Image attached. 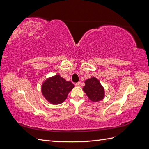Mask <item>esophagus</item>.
Wrapping results in <instances>:
<instances>
[{"mask_svg":"<svg viewBox=\"0 0 149 149\" xmlns=\"http://www.w3.org/2000/svg\"><path fill=\"white\" fill-rule=\"evenodd\" d=\"M80 84H81V83H80L79 82H78V83H76L75 84V85L76 86H80Z\"/></svg>","mask_w":149,"mask_h":149,"instance_id":"1","label":"esophagus"}]
</instances>
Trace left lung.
I'll return each mask as SVG.
<instances>
[{
    "label": "left lung",
    "instance_id": "left-lung-1",
    "mask_svg": "<svg viewBox=\"0 0 149 149\" xmlns=\"http://www.w3.org/2000/svg\"><path fill=\"white\" fill-rule=\"evenodd\" d=\"M83 90L88 98L93 102H98L105 96L104 88L96 78L92 77L85 81Z\"/></svg>",
    "mask_w": 149,
    "mask_h": 149
}]
</instances>
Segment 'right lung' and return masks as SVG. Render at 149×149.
<instances>
[{
    "mask_svg": "<svg viewBox=\"0 0 149 149\" xmlns=\"http://www.w3.org/2000/svg\"><path fill=\"white\" fill-rule=\"evenodd\" d=\"M74 85L67 81L60 74H56L47 78L42 84V93L43 97L52 104H60L67 98L68 93Z\"/></svg>",
    "mask_w": 149,
    "mask_h": 149,
    "instance_id": "1",
    "label": "right lung"
}]
</instances>
